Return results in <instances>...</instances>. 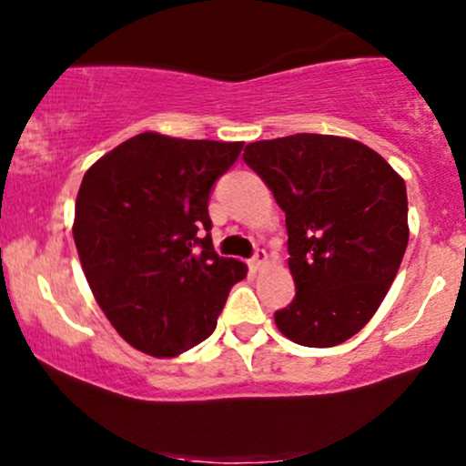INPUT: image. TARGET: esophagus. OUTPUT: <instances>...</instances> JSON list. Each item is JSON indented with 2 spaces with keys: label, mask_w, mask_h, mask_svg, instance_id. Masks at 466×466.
<instances>
[{
  "label": "esophagus",
  "mask_w": 466,
  "mask_h": 466,
  "mask_svg": "<svg viewBox=\"0 0 466 466\" xmlns=\"http://www.w3.org/2000/svg\"><path fill=\"white\" fill-rule=\"evenodd\" d=\"M265 263H267V251L265 249H256L254 256H251L249 265L254 267V269H260V267H263Z\"/></svg>",
  "instance_id": "esophagus-1"
}]
</instances>
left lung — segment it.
Returning a JSON list of instances; mask_svg holds the SVG:
<instances>
[{
	"label": "left lung",
	"mask_w": 466,
	"mask_h": 466,
	"mask_svg": "<svg viewBox=\"0 0 466 466\" xmlns=\"http://www.w3.org/2000/svg\"><path fill=\"white\" fill-rule=\"evenodd\" d=\"M285 212L296 298L274 313L291 341L329 349L370 322L408 248L405 181L366 144L296 133L245 147Z\"/></svg>",
	"instance_id": "8db88e82"
}]
</instances>
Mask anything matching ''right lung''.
I'll return each mask as SVG.
<instances>
[{
    "instance_id": "1",
    "label": "right lung",
    "mask_w": 466,
    "mask_h": 466,
    "mask_svg": "<svg viewBox=\"0 0 466 466\" xmlns=\"http://www.w3.org/2000/svg\"><path fill=\"white\" fill-rule=\"evenodd\" d=\"M243 142L147 131L85 173L74 243L96 302L133 349L177 357L217 329L229 289L248 276L212 248L208 201Z\"/></svg>"
}]
</instances>
